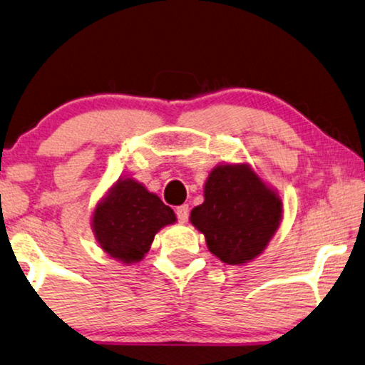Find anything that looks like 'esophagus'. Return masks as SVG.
Here are the masks:
<instances>
[{
    "label": "esophagus",
    "instance_id": "1",
    "mask_svg": "<svg viewBox=\"0 0 365 365\" xmlns=\"http://www.w3.org/2000/svg\"><path fill=\"white\" fill-rule=\"evenodd\" d=\"M188 212H190V208H188V205H180V207H177V210H175V213H177L178 222L185 223L187 218H188Z\"/></svg>",
    "mask_w": 365,
    "mask_h": 365
}]
</instances>
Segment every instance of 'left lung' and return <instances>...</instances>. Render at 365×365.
Instances as JSON below:
<instances>
[{
    "label": "left lung",
    "mask_w": 365,
    "mask_h": 365,
    "mask_svg": "<svg viewBox=\"0 0 365 365\" xmlns=\"http://www.w3.org/2000/svg\"><path fill=\"white\" fill-rule=\"evenodd\" d=\"M282 198L250 163H218L203 183V203L190 223L205 235L208 250L228 265L262 255L279 230Z\"/></svg>",
    "instance_id": "8db88e82"
}]
</instances>
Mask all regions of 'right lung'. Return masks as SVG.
<instances>
[{
  "instance_id": "right-lung-1",
  "label": "right lung",
  "mask_w": 365,
  "mask_h": 365,
  "mask_svg": "<svg viewBox=\"0 0 365 365\" xmlns=\"http://www.w3.org/2000/svg\"><path fill=\"white\" fill-rule=\"evenodd\" d=\"M175 222L172 208L132 177L116 180L91 213V230L100 249L123 265L143 260L155 235Z\"/></svg>"
}]
</instances>
